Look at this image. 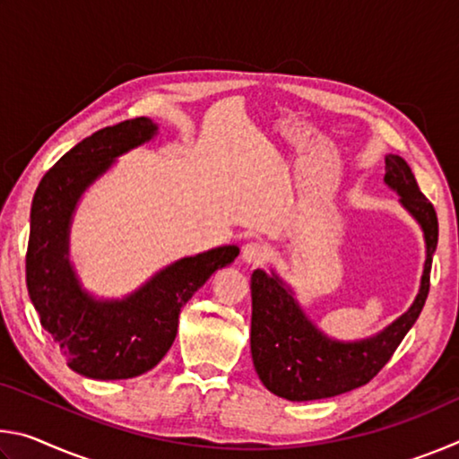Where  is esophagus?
<instances>
[{
  "label": "esophagus",
  "mask_w": 459,
  "mask_h": 459,
  "mask_svg": "<svg viewBox=\"0 0 459 459\" xmlns=\"http://www.w3.org/2000/svg\"><path fill=\"white\" fill-rule=\"evenodd\" d=\"M267 247L261 245V243H247L243 247V253H240V257H243L245 263L248 265H261V263L267 261Z\"/></svg>",
  "instance_id": "34e87169"
}]
</instances>
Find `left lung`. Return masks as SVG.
<instances>
[{
  "instance_id": "left-lung-1",
  "label": "left lung",
  "mask_w": 459,
  "mask_h": 459,
  "mask_svg": "<svg viewBox=\"0 0 459 459\" xmlns=\"http://www.w3.org/2000/svg\"><path fill=\"white\" fill-rule=\"evenodd\" d=\"M385 184L423 230L425 265L415 301L385 330L362 340H336L309 320L295 293L275 271L251 275V354L255 370L271 393L287 401H316L367 385L391 360L413 328L429 293L433 253L437 248V214L419 190L401 155H385Z\"/></svg>"
}]
</instances>
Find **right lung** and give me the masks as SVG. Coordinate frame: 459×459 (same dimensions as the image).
I'll use <instances>...</instances> for the list:
<instances>
[{"label": "right lung", "mask_w": 459, "mask_h": 459, "mask_svg": "<svg viewBox=\"0 0 459 459\" xmlns=\"http://www.w3.org/2000/svg\"><path fill=\"white\" fill-rule=\"evenodd\" d=\"M155 135L158 126L147 117L97 131L46 172L32 200L26 253L30 299L68 367L87 378L121 380L152 370L174 344L186 301L238 255V247L224 245L178 259L121 299L84 290L71 261L76 206L119 155Z\"/></svg>", "instance_id": "add662e5"}]
</instances>
